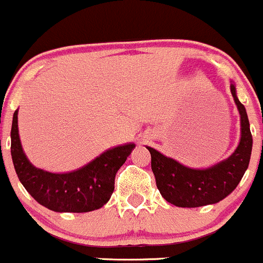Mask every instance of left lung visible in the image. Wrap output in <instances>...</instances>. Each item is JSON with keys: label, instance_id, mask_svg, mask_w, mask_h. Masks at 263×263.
<instances>
[{"label": "left lung", "instance_id": "8db88e82", "mask_svg": "<svg viewBox=\"0 0 263 263\" xmlns=\"http://www.w3.org/2000/svg\"><path fill=\"white\" fill-rule=\"evenodd\" d=\"M230 92L240 115V140L228 158L211 167L193 168L147 147L156 185L168 203L188 209L217 203L236 188L248 168L253 145L249 120L246 107L236 97L234 82H230Z\"/></svg>", "mask_w": 263, "mask_h": 263}]
</instances>
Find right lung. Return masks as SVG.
<instances>
[{"instance_id":"right-lung-1","label":"right lung","mask_w":263,"mask_h":263,"mask_svg":"<svg viewBox=\"0 0 263 263\" xmlns=\"http://www.w3.org/2000/svg\"><path fill=\"white\" fill-rule=\"evenodd\" d=\"M17 111L11 126V157L20 183L40 204L54 212H89L107 203L115 189V176L134 143L106 151L71 173H49L38 168L23 151L17 128Z\"/></svg>"}]
</instances>
